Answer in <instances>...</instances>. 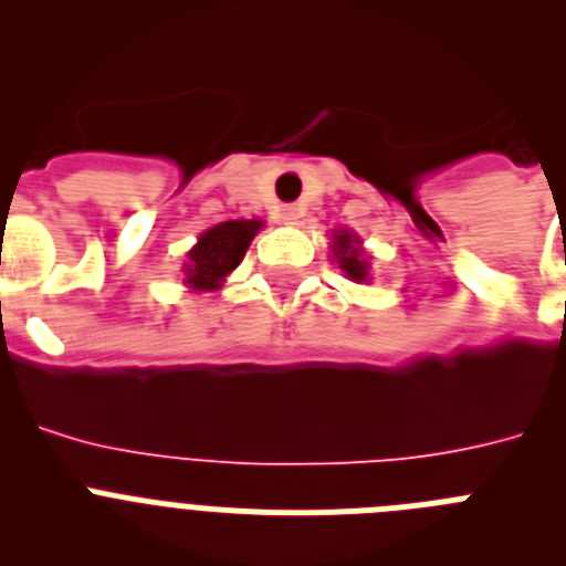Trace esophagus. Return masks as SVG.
I'll use <instances>...</instances> for the list:
<instances>
[{"instance_id": "34e87169", "label": "esophagus", "mask_w": 566, "mask_h": 566, "mask_svg": "<svg viewBox=\"0 0 566 566\" xmlns=\"http://www.w3.org/2000/svg\"><path fill=\"white\" fill-rule=\"evenodd\" d=\"M300 218H303V209L300 207H283L280 209V221L283 223H289V227H294V223H300Z\"/></svg>"}]
</instances>
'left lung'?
Listing matches in <instances>:
<instances>
[{"mask_svg":"<svg viewBox=\"0 0 566 566\" xmlns=\"http://www.w3.org/2000/svg\"><path fill=\"white\" fill-rule=\"evenodd\" d=\"M354 243H359L354 234L343 232L334 238V258H337L339 269H343L345 274L352 280H357V283H363V280H368V263H365L363 252L359 249H354Z\"/></svg>","mask_w":566,"mask_h":566,"instance_id":"8db88e82","label":"left lung"}]
</instances>
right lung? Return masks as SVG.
Instances as JSON below:
<instances>
[{"mask_svg": "<svg viewBox=\"0 0 566 566\" xmlns=\"http://www.w3.org/2000/svg\"><path fill=\"white\" fill-rule=\"evenodd\" d=\"M258 229L260 221H227L201 234L198 247L189 252L187 269H184L187 283H192V289H207V292L221 286L223 277L243 260Z\"/></svg>", "mask_w": 566, "mask_h": 566, "instance_id": "add662e5", "label": "right lung"}]
</instances>
